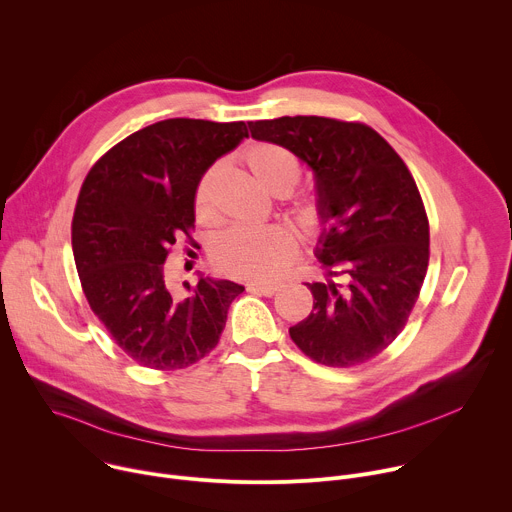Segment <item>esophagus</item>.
<instances>
[{"label": "esophagus", "instance_id": "1", "mask_svg": "<svg viewBox=\"0 0 512 512\" xmlns=\"http://www.w3.org/2000/svg\"><path fill=\"white\" fill-rule=\"evenodd\" d=\"M279 287H281L279 283H251L247 289H249V291H255V294H261V296L271 298Z\"/></svg>", "mask_w": 512, "mask_h": 512}]
</instances>
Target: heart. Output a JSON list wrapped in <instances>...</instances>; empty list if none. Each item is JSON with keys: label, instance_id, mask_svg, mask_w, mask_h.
I'll return each instance as SVG.
<instances>
[{"label": "heart", "instance_id": "obj_1", "mask_svg": "<svg viewBox=\"0 0 512 512\" xmlns=\"http://www.w3.org/2000/svg\"><path fill=\"white\" fill-rule=\"evenodd\" d=\"M243 162L251 174L271 192L287 194L302 178L300 158L273 141H259L243 152ZM223 178V164L216 162L204 170L194 188V214L198 221L206 223L214 214L216 186ZM289 216L306 233L314 235L324 225V208L316 198H304L291 204ZM296 239L289 229L281 225H269L259 229L235 227L223 233L212 243V265L237 279L265 281L281 271L294 257Z\"/></svg>", "mask_w": 512, "mask_h": 512}]
</instances>
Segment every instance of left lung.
Masks as SVG:
<instances>
[{"label": "left lung", "mask_w": 512, "mask_h": 512, "mask_svg": "<svg viewBox=\"0 0 512 512\" xmlns=\"http://www.w3.org/2000/svg\"><path fill=\"white\" fill-rule=\"evenodd\" d=\"M251 135L294 152L316 176L326 281L306 283L314 310L291 340L326 367L381 354L405 328L429 263V223L405 162L369 125L298 115L251 121Z\"/></svg>", "instance_id": "obj_1"}]
</instances>
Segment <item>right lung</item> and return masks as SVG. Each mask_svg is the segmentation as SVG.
Instances as JSON below:
<instances>
[{
	"label": "right lung",
	"instance_id": "add662e5",
	"mask_svg": "<svg viewBox=\"0 0 512 512\" xmlns=\"http://www.w3.org/2000/svg\"><path fill=\"white\" fill-rule=\"evenodd\" d=\"M243 121L166 119L143 127L97 160L72 216V253L85 298L119 348L141 367L178 371L221 338L245 287L200 277L180 298L164 263L194 229V188L247 137Z\"/></svg>",
	"mask_w": 512,
	"mask_h": 512
}]
</instances>
